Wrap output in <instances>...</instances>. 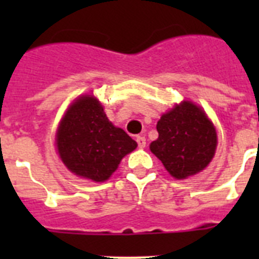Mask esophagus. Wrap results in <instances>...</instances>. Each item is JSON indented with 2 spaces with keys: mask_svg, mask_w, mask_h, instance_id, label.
<instances>
[{
  "mask_svg": "<svg viewBox=\"0 0 259 259\" xmlns=\"http://www.w3.org/2000/svg\"><path fill=\"white\" fill-rule=\"evenodd\" d=\"M136 141H137V145L139 148H145L146 145V140L144 136H136Z\"/></svg>",
  "mask_w": 259,
  "mask_h": 259,
  "instance_id": "obj_1",
  "label": "esophagus"
}]
</instances>
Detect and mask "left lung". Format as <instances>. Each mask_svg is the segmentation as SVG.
Returning a JSON list of instances; mask_svg holds the SVG:
<instances>
[{"instance_id": "left-lung-1", "label": "left lung", "mask_w": 259, "mask_h": 259, "mask_svg": "<svg viewBox=\"0 0 259 259\" xmlns=\"http://www.w3.org/2000/svg\"><path fill=\"white\" fill-rule=\"evenodd\" d=\"M158 139L150 150L176 179L203 170L214 157L217 132L206 114L189 101L163 114L157 123Z\"/></svg>"}]
</instances>
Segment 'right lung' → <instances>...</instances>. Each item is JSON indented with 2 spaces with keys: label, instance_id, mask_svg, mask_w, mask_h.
Here are the masks:
<instances>
[{
  "label": "right lung",
  "instance_id": "add662e5",
  "mask_svg": "<svg viewBox=\"0 0 259 259\" xmlns=\"http://www.w3.org/2000/svg\"><path fill=\"white\" fill-rule=\"evenodd\" d=\"M122 128L114 127L101 104L84 96L71 105L57 132V148L63 163L75 175L105 182L122 158L136 149Z\"/></svg>",
  "mask_w": 259,
  "mask_h": 259
}]
</instances>
